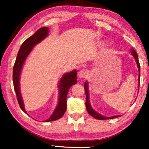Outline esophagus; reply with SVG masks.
<instances>
[{
  "label": "esophagus",
  "mask_w": 149,
  "mask_h": 149,
  "mask_svg": "<svg viewBox=\"0 0 149 149\" xmlns=\"http://www.w3.org/2000/svg\"><path fill=\"white\" fill-rule=\"evenodd\" d=\"M78 76H79V78L81 79L86 78L87 77V72L85 70H81L78 73Z\"/></svg>",
  "instance_id": "esophagus-1"
}]
</instances>
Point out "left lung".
<instances>
[{
  "mask_svg": "<svg viewBox=\"0 0 149 149\" xmlns=\"http://www.w3.org/2000/svg\"><path fill=\"white\" fill-rule=\"evenodd\" d=\"M131 54L132 56H134V59H135L136 64H137V66L138 68V70H139V75H138V80H139V83H138V86L140 85V63L139 60H138V55L137 53L136 52V51L133 48H132L131 49ZM84 88H85V95H86V102H85V107H86L87 111L88 112V113L91 116H92L93 117H94L95 119H99V120H104V119H115V118L119 117V115L116 116H113V117H104V116L100 115V114L97 113V112H95L94 110H93L91 107L90 102H89V90H88V83L85 82L84 84Z\"/></svg>",
  "mask_w": 149,
  "mask_h": 149,
  "instance_id": "8db88e82",
  "label": "left lung"
}]
</instances>
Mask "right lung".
I'll use <instances>...</instances> for the list:
<instances>
[{"mask_svg":"<svg viewBox=\"0 0 149 149\" xmlns=\"http://www.w3.org/2000/svg\"><path fill=\"white\" fill-rule=\"evenodd\" d=\"M49 28L47 27H42L38 29L33 35L27 38L20 47L18 52L17 58L13 66V86L15 89L18 103L21 109L24 113L27 114L24 109V104L22 97L20 93L19 87V78L22 66L24 64L26 58L30 53L31 52L32 49L36 44L39 43L45 38L48 36ZM77 70H74L68 73H66L61 78L58 84L59 87V100L58 104L51 117L45 121V122L56 121L57 119H60L64 115L66 110V96L68 93L70 87L72 85L77 83Z\"/></svg>","mask_w":149,"mask_h":149,"instance_id":"1","label":"right lung"}]
</instances>
